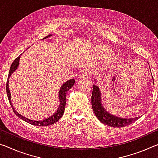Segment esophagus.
<instances>
[{"mask_svg":"<svg viewBox=\"0 0 158 158\" xmlns=\"http://www.w3.org/2000/svg\"><path fill=\"white\" fill-rule=\"evenodd\" d=\"M91 77V74L90 72H86L81 75V78L83 79H90Z\"/></svg>","mask_w":158,"mask_h":158,"instance_id":"esophagus-1","label":"esophagus"}]
</instances>
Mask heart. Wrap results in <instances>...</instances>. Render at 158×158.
<instances>
[{
    "label": "heart",
    "mask_w": 158,
    "mask_h": 158,
    "mask_svg": "<svg viewBox=\"0 0 158 158\" xmlns=\"http://www.w3.org/2000/svg\"><path fill=\"white\" fill-rule=\"evenodd\" d=\"M100 56L102 58L106 59V64L107 67H113L117 63L118 56L114 54V51L110 48L106 46H101L98 48Z\"/></svg>",
    "instance_id": "obj_1"
}]
</instances>
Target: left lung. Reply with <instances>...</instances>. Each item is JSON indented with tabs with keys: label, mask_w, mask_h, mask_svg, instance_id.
I'll return each mask as SVG.
<instances>
[{
	"label": "left lung",
	"mask_w": 158,
	"mask_h": 158,
	"mask_svg": "<svg viewBox=\"0 0 158 158\" xmlns=\"http://www.w3.org/2000/svg\"><path fill=\"white\" fill-rule=\"evenodd\" d=\"M95 82H97L96 80H95ZM91 105L93 110H94L95 114L99 121L102 124L112 127H119L120 128V127L128 126L139 118V117L122 118L120 117L115 116V115L107 111L102 103L101 90H100L98 86L96 84H94V86H93Z\"/></svg>",
	"instance_id": "1"
}]
</instances>
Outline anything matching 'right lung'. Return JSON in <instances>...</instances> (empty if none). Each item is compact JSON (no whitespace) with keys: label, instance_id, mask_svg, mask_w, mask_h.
I'll use <instances>...</instances> for the list:
<instances>
[{"label":"right lung","instance_id":"add662e5","mask_svg":"<svg viewBox=\"0 0 158 158\" xmlns=\"http://www.w3.org/2000/svg\"><path fill=\"white\" fill-rule=\"evenodd\" d=\"M51 36H52V34H50V35H48V36H46V37H44L43 39H46ZM22 55V53L20 55V56H19V57H17V58L15 60L14 62L12 63L10 69V71H9L8 77H7V84H6V91H7V98H8L9 102L11 105L12 108V110H13L15 114L19 119L24 120V121L27 122V123H29L32 125H35V126H39V127H44V126H49V125H51L52 124L56 123V122H57L61 118L62 115H63L64 108H65V105H66L67 92L69 90L74 86L75 80L74 79H69V80H68V81H67L66 82H64V83L61 86L60 89L59 93H58V97H59V101H60L59 107H58V108H57V110L55 112V113L52 114L51 116L48 117V118H46L44 119H41V120H33V119H30L29 118H27V117H25L24 116H23V115L19 114L18 112H17L15 110V109L14 108V107H13V106H12V102H11V94H10V89H9L10 77H11V75L12 74H13V72L15 71L17 68H18L19 64V59H20V57Z\"/></svg>","mask_w":158,"mask_h":158}]
</instances>
